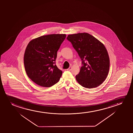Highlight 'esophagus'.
Returning a JSON list of instances; mask_svg holds the SVG:
<instances>
[{
	"mask_svg": "<svg viewBox=\"0 0 133 133\" xmlns=\"http://www.w3.org/2000/svg\"><path fill=\"white\" fill-rule=\"evenodd\" d=\"M71 70H72V67H69L67 69V70L68 71H71Z\"/></svg>",
	"mask_w": 133,
	"mask_h": 133,
	"instance_id": "obj_1",
	"label": "esophagus"
}]
</instances>
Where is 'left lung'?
Here are the masks:
<instances>
[{
  "mask_svg": "<svg viewBox=\"0 0 133 133\" xmlns=\"http://www.w3.org/2000/svg\"><path fill=\"white\" fill-rule=\"evenodd\" d=\"M67 39L82 60L80 72L75 77L78 84L88 89L100 85L107 77L110 64L104 44L86 33L68 35Z\"/></svg>",
  "mask_w": 133,
  "mask_h": 133,
  "instance_id": "8db88e82",
  "label": "left lung"
}]
</instances>
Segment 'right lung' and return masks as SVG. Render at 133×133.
Wrapping results in <instances>:
<instances>
[{
  "label": "right lung",
  "instance_id": "add662e5",
  "mask_svg": "<svg viewBox=\"0 0 133 133\" xmlns=\"http://www.w3.org/2000/svg\"><path fill=\"white\" fill-rule=\"evenodd\" d=\"M65 34L43 35L31 40L26 48L24 65L28 76L38 85L50 87L56 84L62 71L55 64L57 51Z\"/></svg>",
  "mask_w": 133,
  "mask_h": 133
}]
</instances>
